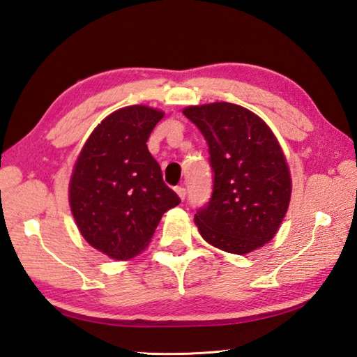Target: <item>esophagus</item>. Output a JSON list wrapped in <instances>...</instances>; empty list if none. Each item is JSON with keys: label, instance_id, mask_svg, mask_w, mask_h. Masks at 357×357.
<instances>
[{"label": "esophagus", "instance_id": "obj_1", "mask_svg": "<svg viewBox=\"0 0 357 357\" xmlns=\"http://www.w3.org/2000/svg\"><path fill=\"white\" fill-rule=\"evenodd\" d=\"M174 190H176V193H178V196H179L181 199H185L187 190H185V187H184V185H179V187H176V188H174Z\"/></svg>", "mask_w": 357, "mask_h": 357}]
</instances>
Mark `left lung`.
Segmentation results:
<instances>
[{
  "label": "left lung",
  "instance_id": "left-lung-1",
  "mask_svg": "<svg viewBox=\"0 0 357 357\" xmlns=\"http://www.w3.org/2000/svg\"><path fill=\"white\" fill-rule=\"evenodd\" d=\"M184 115L208 144L213 193L195 215L208 244L247 255L275 236L287 213L291 178L276 136L241 105H190Z\"/></svg>",
  "mask_w": 357,
  "mask_h": 357
}]
</instances>
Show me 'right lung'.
<instances>
[{
    "mask_svg": "<svg viewBox=\"0 0 357 357\" xmlns=\"http://www.w3.org/2000/svg\"><path fill=\"white\" fill-rule=\"evenodd\" d=\"M161 110L128 105L98 124L75 162L69 184L78 230L112 259L139 255L179 196L167 187L147 139Z\"/></svg>",
    "mask_w": 357,
    "mask_h": 357,
    "instance_id": "right-lung-1",
    "label": "right lung"
}]
</instances>
